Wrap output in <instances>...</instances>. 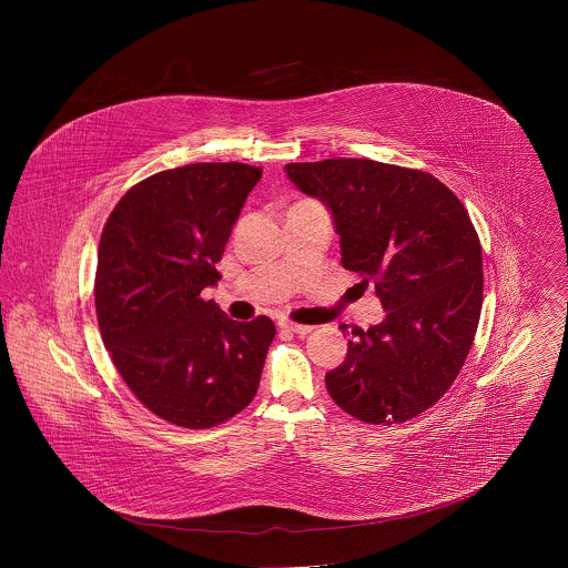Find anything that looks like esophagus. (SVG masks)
<instances>
[{"label": "esophagus", "mask_w": 568, "mask_h": 568, "mask_svg": "<svg viewBox=\"0 0 568 568\" xmlns=\"http://www.w3.org/2000/svg\"><path fill=\"white\" fill-rule=\"evenodd\" d=\"M278 327H283V329H290V332H294V334H308L313 327L311 325H302L294 324V322H290V320H278Z\"/></svg>", "instance_id": "obj_1"}]
</instances>
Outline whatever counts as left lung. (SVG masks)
<instances>
[{"label":"left lung","mask_w":568,"mask_h":568,"mask_svg":"<svg viewBox=\"0 0 568 568\" xmlns=\"http://www.w3.org/2000/svg\"><path fill=\"white\" fill-rule=\"evenodd\" d=\"M285 170L329 206L343 266L373 283L385 308L381 324L353 329L325 387L359 422L405 424L447 394L473 347L484 304L477 230L430 172L352 158Z\"/></svg>","instance_id":"obj_1"}]
</instances>
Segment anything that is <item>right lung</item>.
Instances as JSON below:
<instances>
[{
    "label": "right lung",
    "mask_w": 568,
    "mask_h": 568,
    "mask_svg": "<svg viewBox=\"0 0 568 568\" xmlns=\"http://www.w3.org/2000/svg\"><path fill=\"white\" fill-rule=\"evenodd\" d=\"M248 163H190L128 191L102 230L95 313L104 347L135 398L165 422L204 430L253 400L276 327L230 320L200 296L244 200Z\"/></svg>",
    "instance_id": "right-lung-1"
}]
</instances>
